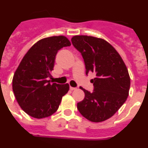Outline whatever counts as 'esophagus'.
Returning a JSON list of instances; mask_svg holds the SVG:
<instances>
[{"instance_id": "1", "label": "esophagus", "mask_w": 148, "mask_h": 148, "mask_svg": "<svg viewBox=\"0 0 148 148\" xmlns=\"http://www.w3.org/2000/svg\"><path fill=\"white\" fill-rule=\"evenodd\" d=\"M75 89H76V88L72 87V86H70V90H71V91H73V90H75Z\"/></svg>"}]
</instances>
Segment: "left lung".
Wrapping results in <instances>:
<instances>
[{"label": "left lung", "instance_id": "left-lung-1", "mask_svg": "<svg viewBox=\"0 0 148 148\" xmlns=\"http://www.w3.org/2000/svg\"><path fill=\"white\" fill-rule=\"evenodd\" d=\"M72 44L81 53L86 73H95L91 80L92 92L80 89L85 93L84 100L77 103L82 116L91 122L105 121L114 115L126 101L130 88L128 69L117 51L101 38L77 35Z\"/></svg>", "mask_w": 148, "mask_h": 148}]
</instances>
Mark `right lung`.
Segmentation results:
<instances>
[{"label": "right lung", "mask_w": 148, "mask_h": 148, "mask_svg": "<svg viewBox=\"0 0 148 148\" xmlns=\"http://www.w3.org/2000/svg\"><path fill=\"white\" fill-rule=\"evenodd\" d=\"M69 46L71 42L64 36L43 38L21 61L13 75V90L21 108L29 116L37 119L51 116L69 90L68 84H51L49 80L58 51Z\"/></svg>", "instance_id": "right-lung-1"}]
</instances>
